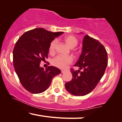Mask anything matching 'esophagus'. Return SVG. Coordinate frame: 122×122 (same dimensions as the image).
<instances>
[{
    "label": "esophagus",
    "instance_id": "1",
    "mask_svg": "<svg viewBox=\"0 0 122 122\" xmlns=\"http://www.w3.org/2000/svg\"><path fill=\"white\" fill-rule=\"evenodd\" d=\"M65 71H66V70H61V72H62V73H64V72Z\"/></svg>",
    "mask_w": 122,
    "mask_h": 122
}]
</instances>
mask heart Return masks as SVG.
Masks as SVG:
<instances>
[{
    "instance_id": "obj_1",
    "label": "heart",
    "mask_w": 122,
    "mask_h": 122,
    "mask_svg": "<svg viewBox=\"0 0 122 122\" xmlns=\"http://www.w3.org/2000/svg\"><path fill=\"white\" fill-rule=\"evenodd\" d=\"M65 42L69 48H74L77 45L78 40L75 36L73 35H67L64 39ZM57 44V40H53L51 42L49 47V52L51 54L55 53L56 47ZM73 61V58L71 56H64L58 55L54 58L52 61V65L61 69H64L67 66V65L71 63Z\"/></svg>"
}]
</instances>
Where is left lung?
Here are the masks:
<instances>
[{"mask_svg": "<svg viewBox=\"0 0 122 122\" xmlns=\"http://www.w3.org/2000/svg\"><path fill=\"white\" fill-rule=\"evenodd\" d=\"M107 61V53L104 45L86 35L83 40L81 54L75 64L79 70L70 69L72 78L65 83V88L76 96H84L90 93L104 75ZM80 70L82 71L81 72Z\"/></svg>", "mask_w": 122, "mask_h": 122, "instance_id": "8db88e82", "label": "left lung"}]
</instances>
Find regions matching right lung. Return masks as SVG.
Returning a JSON list of instances; mask_svg holds the SVG:
<instances>
[{"mask_svg": "<svg viewBox=\"0 0 122 122\" xmlns=\"http://www.w3.org/2000/svg\"><path fill=\"white\" fill-rule=\"evenodd\" d=\"M63 33L39 28L26 31L16 42L13 51L15 70L20 83L29 92H44L50 87L52 78L61 73L53 66L44 70L40 64L47 58L52 41Z\"/></svg>", "mask_w": 122, "mask_h": 122, "instance_id": "1", "label": "right lung"}]
</instances>
